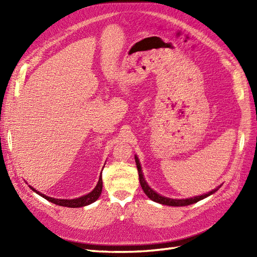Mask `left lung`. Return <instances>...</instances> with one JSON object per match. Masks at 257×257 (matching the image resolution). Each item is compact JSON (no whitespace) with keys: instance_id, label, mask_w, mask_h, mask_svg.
Returning <instances> with one entry per match:
<instances>
[{"instance_id":"left-lung-1","label":"left lung","mask_w":257,"mask_h":257,"mask_svg":"<svg viewBox=\"0 0 257 257\" xmlns=\"http://www.w3.org/2000/svg\"><path fill=\"white\" fill-rule=\"evenodd\" d=\"M135 162H136V166H137V170H138V175H139V182H141L142 188L145 192L146 195L149 197L151 200L155 201V203H159L162 205H166V206H173V207H182V206H189L192 204H195L197 201L204 199L210 195H212L213 193H215L217 190L221 188L220 186H217L214 190L208 192L207 194H203V195L200 196H195V197H192V198H186V199H173V198H168L165 196H162L160 194H158L155 191H153L149 185H148L147 181L145 180L144 178V174L142 172V166H141V163H139V160L137 158V155H135Z\"/></svg>"}]
</instances>
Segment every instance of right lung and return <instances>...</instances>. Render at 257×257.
Listing matches in <instances>:
<instances>
[{"label":"right lung","instance_id":"obj_1","mask_svg":"<svg viewBox=\"0 0 257 257\" xmlns=\"http://www.w3.org/2000/svg\"><path fill=\"white\" fill-rule=\"evenodd\" d=\"M31 188V186H30ZM35 193H37L38 195H41L42 197H44L45 199H47L51 203L62 206V207H69V208H79V207H84V206H88L92 203H94L95 200H97V198L99 197L100 193H102V189H103V180H102V173H100L99 179H98V182L96 184V186L94 188L91 193L87 194V195H83L79 198H75V199H58V198H52L49 196H46L45 194H42L41 192L36 191L35 189L31 188Z\"/></svg>","mask_w":257,"mask_h":257}]
</instances>
